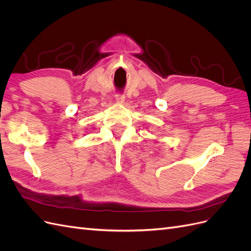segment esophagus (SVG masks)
<instances>
[{"instance_id":"1","label":"esophagus","mask_w":251,"mask_h":251,"mask_svg":"<svg viewBox=\"0 0 251 251\" xmlns=\"http://www.w3.org/2000/svg\"><path fill=\"white\" fill-rule=\"evenodd\" d=\"M126 100V97L124 94H116V101L120 104H123Z\"/></svg>"}]
</instances>
